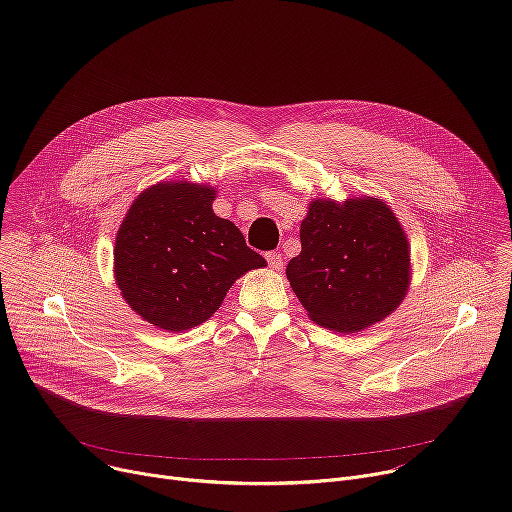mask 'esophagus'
<instances>
[{"instance_id": "esophagus-1", "label": "esophagus", "mask_w": 512, "mask_h": 512, "mask_svg": "<svg viewBox=\"0 0 512 512\" xmlns=\"http://www.w3.org/2000/svg\"><path fill=\"white\" fill-rule=\"evenodd\" d=\"M265 259H267V265H269L273 271H281V269H283V257H281L277 251L265 253Z\"/></svg>"}]
</instances>
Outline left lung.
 Returning a JSON list of instances; mask_svg holds the SVG:
<instances>
[{"label": "left lung", "mask_w": 512, "mask_h": 512, "mask_svg": "<svg viewBox=\"0 0 512 512\" xmlns=\"http://www.w3.org/2000/svg\"><path fill=\"white\" fill-rule=\"evenodd\" d=\"M302 253L287 263L291 289L310 318L354 332L389 316L409 285V245L387 204L314 200L304 218Z\"/></svg>", "instance_id": "left-lung-1"}]
</instances>
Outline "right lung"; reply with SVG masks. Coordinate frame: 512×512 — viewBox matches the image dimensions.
<instances>
[{
    "instance_id": "obj_1",
    "label": "right lung",
    "mask_w": 512,
    "mask_h": 512,
    "mask_svg": "<svg viewBox=\"0 0 512 512\" xmlns=\"http://www.w3.org/2000/svg\"><path fill=\"white\" fill-rule=\"evenodd\" d=\"M214 190L158 184L131 204L115 241L125 302L150 324L180 332L208 320L237 277L265 267L243 233L212 210Z\"/></svg>"
}]
</instances>
